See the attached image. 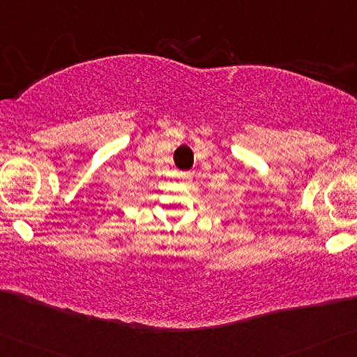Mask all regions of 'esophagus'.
I'll list each match as a JSON object with an SVG mask.
<instances>
[{
	"label": "esophagus",
	"instance_id": "1",
	"mask_svg": "<svg viewBox=\"0 0 357 357\" xmlns=\"http://www.w3.org/2000/svg\"><path fill=\"white\" fill-rule=\"evenodd\" d=\"M178 178L182 180V182L188 183L190 180H191V172H180V174H178Z\"/></svg>",
	"mask_w": 357,
	"mask_h": 357
}]
</instances>
